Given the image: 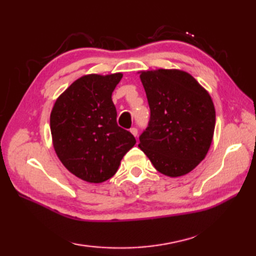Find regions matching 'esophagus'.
<instances>
[{
    "label": "esophagus",
    "instance_id": "obj_1",
    "mask_svg": "<svg viewBox=\"0 0 256 256\" xmlns=\"http://www.w3.org/2000/svg\"><path fill=\"white\" fill-rule=\"evenodd\" d=\"M130 132H131V133H132V134L134 135V136H135V138H136V136H138V128H132L131 130H130Z\"/></svg>",
    "mask_w": 256,
    "mask_h": 256
}]
</instances>
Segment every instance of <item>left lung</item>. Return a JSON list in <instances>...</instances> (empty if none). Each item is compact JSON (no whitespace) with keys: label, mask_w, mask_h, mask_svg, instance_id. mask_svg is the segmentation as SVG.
I'll return each instance as SVG.
<instances>
[{"label":"left lung","mask_w":256,"mask_h":256,"mask_svg":"<svg viewBox=\"0 0 256 256\" xmlns=\"http://www.w3.org/2000/svg\"><path fill=\"white\" fill-rule=\"evenodd\" d=\"M138 74L150 108L138 148L160 172L186 175L204 158L214 138L216 110L209 92L184 70Z\"/></svg>","instance_id":"1"}]
</instances>
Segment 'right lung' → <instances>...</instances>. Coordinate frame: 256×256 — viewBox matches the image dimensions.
<instances>
[{
	"mask_svg": "<svg viewBox=\"0 0 256 256\" xmlns=\"http://www.w3.org/2000/svg\"><path fill=\"white\" fill-rule=\"evenodd\" d=\"M121 72L86 74L57 98L50 113L52 146L62 165L84 182L100 184L116 172L136 143L116 123L112 92Z\"/></svg>",
	"mask_w": 256,
	"mask_h": 256,
	"instance_id": "right-lung-1",
	"label": "right lung"
}]
</instances>
